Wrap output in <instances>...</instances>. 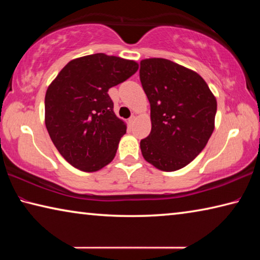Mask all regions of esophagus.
Masks as SVG:
<instances>
[{"mask_svg": "<svg viewBox=\"0 0 260 260\" xmlns=\"http://www.w3.org/2000/svg\"><path fill=\"white\" fill-rule=\"evenodd\" d=\"M134 121H135V117H134V116H132V117L129 118V119H128V122H129V124H133Z\"/></svg>", "mask_w": 260, "mask_h": 260, "instance_id": "esophagus-1", "label": "esophagus"}]
</instances>
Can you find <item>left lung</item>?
Returning <instances> with one entry per match:
<instances>
[{"label":"left lung","instance_id":"8db88e82","mask_svg":"<svg viewBox=\"0 0 260 260\" xmlns=\"http://www.w3.org/2000/svg\"><path fill=\"white\" fill-rule=\"evenodd\" d=\"M140 80L151 117L150 134L140 142L144 159L165 172L182 169L208 143L217 101L200 74L169 59L141 60Z\"/></svg>","mask_w":260,"mask_h":260}]
</instances>
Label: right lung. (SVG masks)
<instances>
[{
    "label": "right lung",
    "mask_w": 260,
    "mask_h": 260,
    "mask_svg": "<svg viewBox=\"0 0 260 260\" xmlns=\"http://www.w3.org/2000/svg\"><path fill=\"white\" fill-rule=\"evenodd\" d=\"M134 60L95 54L73 59L48 87L46 127L65 160L95 172L116 155L126 125L113 112L108 90L138 71Z\"/></svg>",
    "instance_id": "obj_1"
}]
</instances>
